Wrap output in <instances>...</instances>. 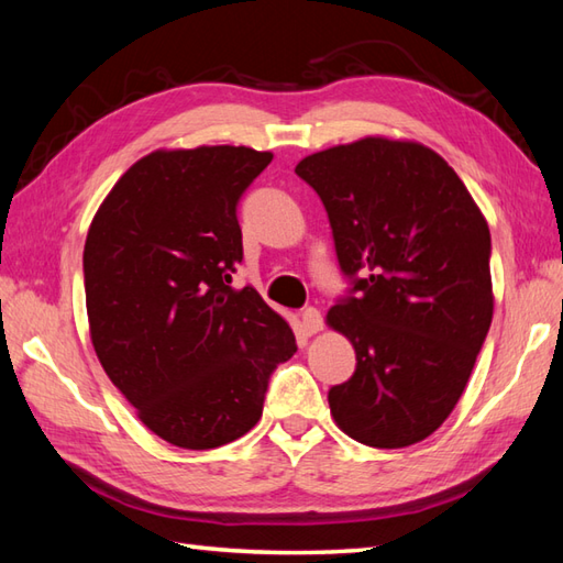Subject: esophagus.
I'll list each match as a JSON object with an SVG mask.
<instances>
[{"mask_svg": "<svg viewBox=\"0 0 563 563\" xmlns=\"http://www.w3.org/2000/svg\"><path fill=\"white\" fill-rule=\"evenodd\" d=\"M300 319H302V329H305L307 336H312V333L324 329V319H321V312H319V309H314V307L302 309Z\"/></svg>", "mask_w": 563, "mask_h": 563, "instance_id": "1", "label": "esophagus"}]
</instances>
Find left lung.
<instances>
[{"label":"left lung","instance_id":"1","mask_svg":"<svg viewBox=\"0 0 563 563\" xmlns=\"http://www.w3.org/2000/svg\"><path fill=\"white\" fill-rule=\"evenodd\" d=\"M295 174L329 214L351 290L327 314L355 349L329 389L333 421L397 450L445 423L494 317L492 232L452 166L418 142L363 137L309 154Z\"/></svg>","mask_w":563,"mask_h":563}]
</instances>
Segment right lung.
Masks as SVG:
<instances>
[{"mask_svg": "<svg viewBox=\"0 0 563 563\" xmlns=\"http://www.w3.org/2000/svg\"><path fill=\"white\" fill-rule=\"evenodd\" d=\"M251 147L157 150L135 162L84 244L91 343L154 435L210 450L258 423L268 379L295 333L242 263L239 198L271 164Z\"/></svg>", "mask_w": 563, "mask_h": 563, "instance_id": "obj_1", "label": "right lung"}]
</instances>
